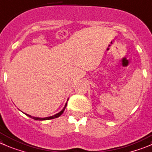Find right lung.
I'll return each mask as SVG.
<instances>
[{
    "instance_id": "right-lung-1",
    "label": "right lung",
    "mask_w": 152,
    "mask_h": 152,
    "mask_svg": "<svg viewBox=\"0 0 152 152\" xmlns=\"http://www.w3.org/2000/svg\"><path fill=\"white\" fill-rule=\"evenodd\" d=\"M66 104H65V106H64V107L63 110H62L60 112V113H57V114L54 115H52V116H50V117H46V118H37V117H33V116H31V115H28V114H25V115H28V117L34 119V120H39V121H43V120H49V119L56 118H58V117H59V116H60V115H61L62 113H64V111L65 108H66Z\"/></svg>"
}]
</instances>
